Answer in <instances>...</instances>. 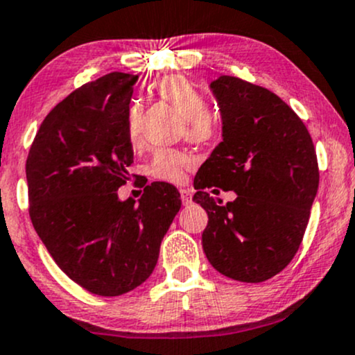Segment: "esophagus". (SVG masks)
<instances>
[{
    "mask_svg": "<svg viewBox=\"0 0 355 355\" xmlns=\"http://www.w3.org/2000/svg\"><path fill=\"white\" fill-rule=\"evenodd\" d=\"M179 194H181L182 205H189V202L193 201V191H191L189 188L179 189Z\"/></svg>",
    "mask_w": 355,
    "mask_h": 355,
    "instance_id": "esophagus-1",
    "label": "esophagus"
}]
</instances>
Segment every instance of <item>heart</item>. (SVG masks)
Here are the masks:
<instances>
[{
    "instance_id": "b5f03b06",
    "label": "heart",
    "mask_w": 355,
    "mask_h": 355,
    "mask_svg": "<svg viewBox=\"0 0 355 355\" xmlns=\"http://www.w3.org/2000/svg\"><path fill=\"white\" fill-rule=\"evenodd\" d=\"M149 92L176 107L184 117V135L194 144H206L213 141L218 132V121L208 110V101L193 82L182 75H166L149 85ZM141 105L130 103L125 114L127 141L132 147L141 144ZM193 166V157L176 149H159L149 164L150 176L159 181L182 182L184 171Z\"/></svg>"
}]
</instances>
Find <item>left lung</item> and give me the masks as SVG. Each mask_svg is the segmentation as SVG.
Segmentation results:
<instances>
[{"mask_svg": "<svg viewBox=\"0 0 355 355\" xmlns=\"http://www.w3.org/2000/svg\"><path fill=\"white\" fill-rule=\"evenodd\" d=\"M211 90L223 142L194 178L193 201L208 213L202 250L225 277L260 284L280 273L304 240L318 189L315 147L302 119L268 89L221 75ZM216 185L237 199L223 205L209 197L205 189Z\"/></svg>", "mask_w": 355, "mask_h": 355, "instance_id": "8db88e82", "label": "left lung"}]
</instances>
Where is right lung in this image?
I'll list each match as a JSON object with an SVG mask.
<instances>
[{
  "mask_svg": "<svg viewBox=\"0 0 355 355\" xmlns=\"http://www.w3.org/2000/svg\"><path fill=\"white\" fill-rule=\"evenodd\" d=\"M137 75L112 71L73 90L40 125L26 159L30 218L62 272L87 292L117 297L144 284L181 208L167 182L121 201L134 162L125 114Z\"/></svg>",
  "mask_w": 355,
  "mask_h": 355,
  "instance_id": "1",
  "label": "right lung"
}]
</instances>
